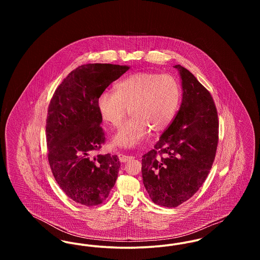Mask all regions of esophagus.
<instances>
[{
	"label": "esophagus",
	"instance_id": "esophagus-1",
	"mask_svg": "<svg viewBox=\"0 0 260 260\" xmlns=\"http://www.w3.org/2000/svg\"><path fill=\"white\" fill-rule=\"evenodd\" d=\"M118 157H119V160L122 161V162H126V161L134 159L133 156H128V155H125V154H123V153H120L118 155Z\"/></svg>",
	"mask_w": 260,
	"mask_h": 260
}]
</instances>
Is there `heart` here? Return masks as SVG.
Returning <instances> with one entry per match:
<instances>
[{
    "label": "heart",
    "instance_id": "heart-1",
    "mask_svg": "<svg viewBox=\"0 0 260 260\" xmlns=\"http://www.w3.org/2000/svg\"><path fill=\"white\" fill-rule=\"evenodd\" d=\"M181 99V88L172 75L139 72L118 82L115 92L103 91L96 99L102 121L117 126L127 109L132 118L120 125L113 144L123 148H136L148 136L151 129H166L175 116Z\"/></svg>",
    "mask_w": 260,
    "mask_h": 260
}]
</instances>
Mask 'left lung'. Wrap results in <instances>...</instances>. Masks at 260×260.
Wrapping results in <instances>:
<instances>
[{"label":"left lung","instance_id":"left-lung-1","mask_svg":"<svg viewBox=\"0 0 260 260\" xmlns=\"http://www.w3.org/2000/svg\"><path fill=\"white\" fill-rule=\"evenodd\" d=\"M173 67L181 80L180 108L155 149L142 156L141 168L150 198L167 208L181 205L203 185L218 142L217 112L210 92L186 68Z\"/></svg>","mask_w":260,"mask_h":260}]
</instances>
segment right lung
I'll return each mask as SVG.
<instances>
[{
	"instance_id": "1",
	"label": "right lung",
	"mask_w": 260,
	"mask_h": 260,
	"mask_svg": "<svg viewBox=\"0 0 260 260\" xmlns=\"http://www.w3.org/2000/svg\"><path fill=\"white\" fill-rule=\"evenodd\" d=\"M128 69L106 63L81 65L50 100L46 126L50 169L63 192L78 204H101L116 183L121 167L117 155H93L105 140L96 99Z\"/></svg>"
}]
</instances>
